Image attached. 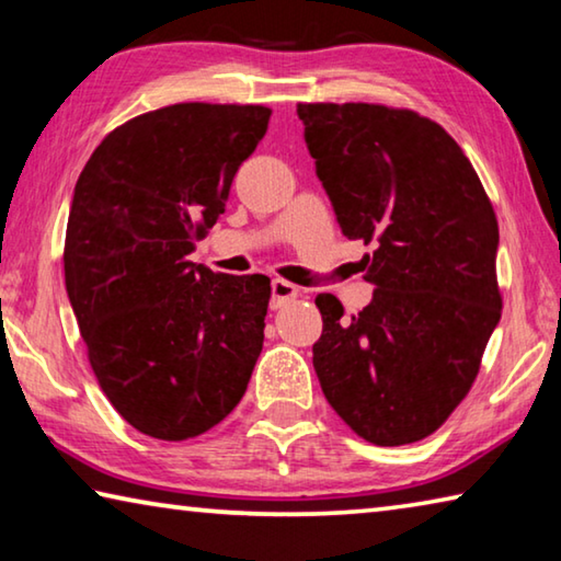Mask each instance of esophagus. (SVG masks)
Instances as JSON below:
<instances>
[{
  "label": "esophagus",
  "mask_w": 561,
  "mask_h": 561,
  "mask_svg": "<svg viewBox=\"0 0 561 561\" xmlns=\"http://www.w3.org/2000/svg\"><path fill=\"white\" fill-rule=\"evenodd\" d=\"M299 297V287L284 279H272V309H282L284 304Z\"/></svg>",
  "instance_id": "obj_1"
}]
</instances>
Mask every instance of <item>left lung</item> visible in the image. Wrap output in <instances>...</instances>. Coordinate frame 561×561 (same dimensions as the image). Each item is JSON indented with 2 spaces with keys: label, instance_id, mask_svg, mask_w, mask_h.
<instances>
[{
  "label": "left lung",
  "instance_id": "8db88e82",
  "mask_svg": "<svg viewBox=\"0 0 561 561\" xmlns=\"http://www.w3.org/2000/svg\"><path fill=\"white\" fill-rule=\"evenodd\" d=\"M304 140L348 240L374 244V299L344 317L319 294L314 371L374 445L428 438L472 388L502 314L497 217L438 123L381 103H299Z\"/></svg>",
  "mask_w": 561,
  "mask_h": 561
}]
</instances>
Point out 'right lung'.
I'll list each match as a JSON object with an SVG mask.
<instances>
[{
    "label": "right lung",
    "instance_id": "obj_1",
    "mask_svg": "<svg viewBox=\"0 0 561 561\" xmlns=\"http://www.w3.org/2000/svg\"><path fill=\"white\" fill-rule=\"evenodd\" d=\"M272 111L175 103L111 130L73 187L64 277L101 391L133 428L187 440L232 413L264 341V274L187 260Z\"/></svg>",
    "mask_w": 561,
    "mask_h": 561
}]
</instances>
